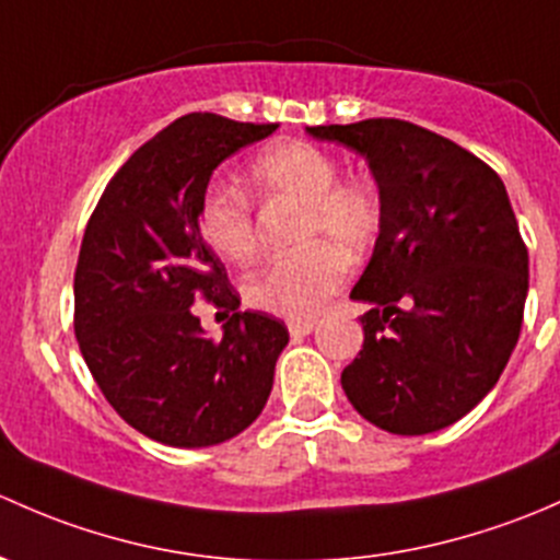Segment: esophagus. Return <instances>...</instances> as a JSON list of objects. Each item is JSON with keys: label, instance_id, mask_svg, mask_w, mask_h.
<instances>
[{"label": "esophagus", "instance_id": "1", "mask_svg": "<svg viewBox=\"0 0 560 560\" xmlns=\"http://www.w3.org/2000/svg\"><path fill=\"white\" fill-rule=\"evenodd\" d=\"M315 328V320H291L288 323V331H291V337H307V334H313Z\"/></svg>", "mask_w": 560, "mask_h": 560}]
</instances>
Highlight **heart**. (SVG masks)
<instances>
[{
    "label": "heart",
    "mask_w": 560,
    "mask_h": 560,
    "mask_svg": "<svg viewBox=\"0 0 560 560\" xmlns=\"http://www.w3.org/2000/svg\"><path fill=\"white\" fill-rule=\"evenodd\" d=\"M258 199L302 207L291 256L278 258L245 282V299L256 310L288 320H307L337 293L345 280V250L361 256L383 229V199L364 177H339L331 153L304 140L264 148L247 166ZM199 232L212 253L247 264L258 250L256 215L240 188L212 183L199 201Z\"/></svg>",
    "instance_id": "obj_1"
}]
</instances>
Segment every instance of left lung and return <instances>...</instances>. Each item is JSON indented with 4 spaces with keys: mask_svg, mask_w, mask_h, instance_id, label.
I'll return each mask as SVG.
<instances>
[{
    "mask_svg": "<svg viewBox=\"0 0 560 560\" xmlns=\"http://www.w3.org/2000/svg\"><path fill=\"white\" fill-rule=\"evenodd\" d=\"M369 161L383 229L350 291L369 302L345 366L350 405L401 436L440 431L486 399L523 326L528 247L504 183L447 137L399 118L307 126Z\"/></svg>",
    "mask_w": 560,
    "mask_h": 560,
    "instance_id": "1",
    "label": "left lung"
}]
</instances>
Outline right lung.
<instances>
[{
  "label": "right lung",
  "instance_id": "add662e5",
  "mask_svg": "<svg viewBox=\"0 0 560 560\" xmlns=\"http://www.w3.org/2000/svg\"><path fill=\"white\" fill-rule=\"evenodd\" d=\"M278 124L191 113L129 155L96 201L74 269V337L109 407L140 434L207 447L261 415L285 323L240 313V293L199 232L212 170ZM196 301L232 312L205 338Z\"/></svg>",
  "mask_w": 560,
  "mask_h": 560
}]
</instances>
